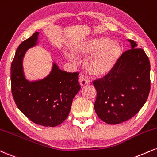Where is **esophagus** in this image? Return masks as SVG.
Masks as SVG:
<instances>
[{
	"label": "esophagus",
	"mask_w": 157,
	"mask_h": 157,
	"mask_svg": "<svg viewBox=\"0 0 157 157\" xmlns=\"http://www.w3.org/2000/svg\"><path fill=\"white\" fill-rule=\"evenodd\" d=\"M79 81H80V84L81 86H87V85L90 83V79L88 78L86 76H84V75H80V78H79Z\"/></svg>",
	"instance_id": "esophagus-1"
}]
</instances>
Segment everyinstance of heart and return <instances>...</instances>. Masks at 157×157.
<instances>
[{"mask_svg": "<svg viewBox=\"0 0 157 157\" xmlns=\"http://www.w3.org/2000/svg\"><path fill=\"white\" fill-rule=\"evenodd\" d=\"M72 53L79 57L88 54L84 61L87 70L92 75H103L108 73L116 63L121 48L107 38H93L74 45Z\"/></svg>", "mask_w": 157, "mask_h": 157, "instance_id": "heart-1", "label": "heart"}]
</instances>
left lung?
<instances>
[{
    "instance_id": "obj_1",
    "label": "left lung",
    "mask_w": 157,
    "mask_h": 157,
    "mask_svg": "<svg viewBox=\"0 0 157 157\" xmlns=\"http://www.w3.org/2000/svg\"><path fill=\"white\" fill-rule=\"evenodd\" d=\"M116 61L109 72L93 84L97 90L96 113L108 124L130 119L142 108L151 88L150 61L135 41Z\"/></svg>"
}]
</instances>
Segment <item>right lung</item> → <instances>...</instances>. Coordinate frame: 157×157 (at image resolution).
I'll list each match as a JSON object with an SVG mask.
<instances>
[{
    "label": "right lung",
    "instance_id": "obj_1",
    "mask_svg": "<svg viewBox=\"0 0 157 157\" xmlns=\"http://www.w3.org/2000/svg\"><path fill=\"white\" fill-rule=\"evenodd\" d=\"M39 32L22 41L11 66L12 93L17 106L35 124L54 127L69 116L72 100L80 90L78 72H67L52 63L50 74L41 80L25 78L23 58L26 51L38 44Z\"/></svg>",
    "mask_w": 157,
    "mask_h": 157
}]
</instances>
